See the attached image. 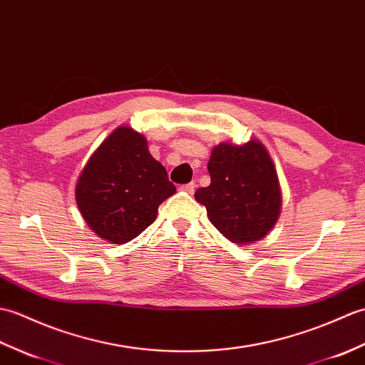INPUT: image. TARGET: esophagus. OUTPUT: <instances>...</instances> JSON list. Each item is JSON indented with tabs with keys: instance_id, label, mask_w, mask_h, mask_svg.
<instances>
[{
	"instance_id": "esophagus-1",
	"label": "esophagus",
	"mask_w": 365,
	"mask_h": 365,
	"mask_svg": "<svg viewBox=\"0 0 365 365\" xmlns=\"http://www.w3.org/2000/svg\"><path fill=\"white\" fill-rule=\"evenodd\" d=\"M182 192H185V193H190V195H192V193L193 192H195V182H189V184H184V185H181V187H180Z\"/></svg>"
}]
</instances>
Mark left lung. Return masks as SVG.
Here are the masks:
<instances>
[{
  "mask_svg": "<svg viewBox=\"0 0 365 365\" xmlns=\"http://www.w3.org/2000/svg\"><path fill=\"white\" fill-rule=\"evenodd\" d=\"M210 184L195 192L210 223L232 244H255L277 225L281 187L262 142L215 145L207 162Z\"/></svg>",
  "mask_w": 365,
  "mask_h": 365,
  "instance_id": "left-lung-1",
  "label": "left lung"
}]
</instances>
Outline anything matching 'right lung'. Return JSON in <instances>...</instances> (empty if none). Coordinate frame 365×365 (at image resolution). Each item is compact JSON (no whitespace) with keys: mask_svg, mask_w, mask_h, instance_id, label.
Masks as SVG:
<instances>
[{"mask_svg":"<svg viewBox=\"0 0 365 365\" xmlns=\"http://www.w3.org/2000/svg\"><path fill=\"white\" fill-rule=\"evenodd\" d=\"M175 192L164 165L150 155L145 135L123 125L87 160L75 197L88 228L121 245L147 230L156 220L159 205Z\"/></svg>","mask_w":365,"mask_h":365,"instance_id":"add662e5","label":"right lung"}]
</instances>
